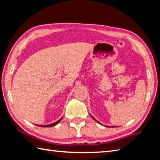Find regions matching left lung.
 Listing matches in <instances>:
<instances>
[{
  "label": "left lung",
  "instance_id": "1",
  "mask_svg": "<svg viewBox=\"0 0 160 160\" xmlns=\"http://www.w3.org/2000/svg\"><path fill=\"white\" fill-rule=\"evenodd\" d=\"M91 116L92 117V118H93V119L95 120V121H96L97 122H98V123H99V124H100V123L99 122H98V121H97V120H96V119H95V118H94V117H93V116H92V115H91ZM115 127V126H112V127H110V126H109V127Z\"/></svg>",
  "mask_w": 160,
  "mask_h": 160
}]
</instances>
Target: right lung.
Listing matches in <instances>:
<instances>
[{"label":"right lung","instance_id":"right-lung-1","mask_svg":"<svg viewBox=\"0 0 160 160\" xmlns=\"http://www.w3.org/2000/svg\"><path fill=\"white\" fill-rule=\"evenodd\" d=\"M62 119V117L61 119H60L58 120V121L55 122L54 123H52V124H48V125H36V126H38V127H54V126L57 125L59 122H60Z\"/></svg>","mask_w":160,"mask_h":160}]
</instances>
